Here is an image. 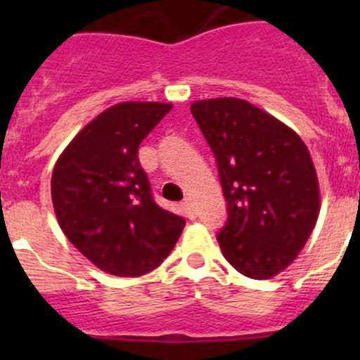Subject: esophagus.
Masks as SVG:
<instances>
[{
    "label": "esophagus",
    "instance_id": "1",
    "mask_svg": "<svg viewBox=\"0 0 360 360\" xmlns=\"http://www.w3.org/2000/svg\"><path fill=\"white\" fill-rule=\"evenodd\" d=\"M181 209H183V212L186 214V217H190V219H195V217H197V210H195L193 202H191L190 198L183 200V203H181Z\"/></svg>",
    "mask_w": 360,
    "mask_h": 360
}]
</instances>
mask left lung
<instances>
[{
    "instance_id": "1",
    "label": "left lung",
    "mask_w": 360,
    "mask_h": 360,
    "mask_svg": "<svg viewBox=\"0 0 360 360\" xmlns=\"http://www.w3.org/2000/svg\"><path fill=\"white\" fill-rule=\"evenodd\" d=\"M190 110L216 157L228 202L217 231L223 256L245 277H275L317 223L321 197L310 151L294 130L248 101H197Z\"/></svg>"
}]
</instances>
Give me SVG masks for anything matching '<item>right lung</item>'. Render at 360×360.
<instances>
[{
	"label": "right lung",
	"instance_id": "1",
	"mask_svg": "<svg viewBox=\"0 0 360 360\" xmlns=\"http://www.w3.org/2000/svg\"><path fill=\"white\" fill-rule=\"evenodd\" d=\"M172 106L120 103L94 118L57 160L52 202L68 240L116 277H141L170 254L184 217L155 202L137 151Z\"/></svg>",
	"mask_w": 360,
	"mask_h": 360
}]
</instances>
